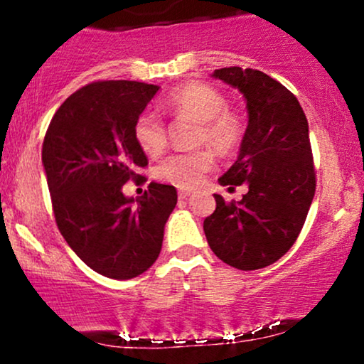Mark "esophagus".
Segmentation results:
<instances>
[{"mask_svg":"<svg viewBox=\"0 0 364 364\" xmlns=\"http://www.w3.org/2000/svg\"><path fill=\"white\" fill-rule=\"evenodd\" d=\"M179 198H188V196L191 195V190H186V188H181V190L178 191Z\"/></svg>","mask_w":364,"mask_h":364,"instance_id":"34e87169","label":"esophagus"}]
</instances>
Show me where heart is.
Returning a JSON list of instances; mask_svg holds the SVG:
<instances>
[{"mask_svg":"<svg viewBox=\"0 0 364 364\" xmlns=\"http://www.w3.org/2000/svg\"><path fill=\"white\" fill-rule=\"evenodd\" d=\"M168 106L179 116L198 121L195 141L208 144L220 156L236 152L245 136L243 119L228 109V99L215 87L202 82L183 83L168 95ZM136 144L150 157H157L168 147L164 121L156 111L140 112L133 127ZM214 166L210 150L196 149L174 154L157 166L161 181L179 188H193Z\"/></svg>","mask_w":364,"mask_h":364,"instance_id":"1","label":"heart"}]
</instances>
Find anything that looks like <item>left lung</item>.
<instances>
[{"label":"left lung","mask_w":364,"mask_h":364,"mask_svg":"<svg viewBox=\"0 0 364 364\" xmlns=\"http://www.w3.org/2000/svg\"><path fill=\"white\" fill-rule=\"evenodd\" d=\"M212 77L235 87L246 101L248 127L240 156L219 183H246L248 193L240 202L214 195L217 207L203 220V231L224 263L263 269L289 252L315 196L308 119L296 95L263 72L229 66Z\"/></svg>","instance_id":"obj_1"}]
</instances>
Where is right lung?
<instances>
[{"label": "right lung", "instance_id": "add662e5", "mask_svg": "<svg viewBox=\"0 0 364 364\" xmlns=\"http://www.w3.org/2000/svg\"><path fill=\"white\" fill-rule=\"evenodd\" d=\"M144 82H92L53 116L43 164L58 229L83 263L127 281L157 260L176 188L150 183L140 198L123 195L149 164L133 135L135 119L157 94ZM145 179V178H144Z\"/></svg>", "mask_w": 364, "mask_h": 364}]
</instances>
